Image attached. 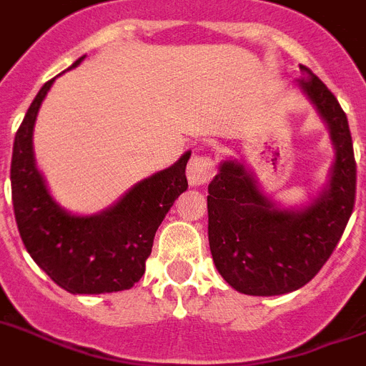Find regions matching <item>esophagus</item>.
<instances>
[{"mask_svg": "<svg viewBox=\"0 0 366 366\" xmlns=\"http://www.w3.org/2000/svg\"><path fill=\"white\" fill-rule=\"evenodd\" d=\"M188 180L192 186H202V184L210 182V178L216 173V165L214 159L208 154H193L188 164Z\"/></svg>", "mask_w": 366, "mask_h": 366, "instance_id": "obj_1", "label": "esophagus"}]
</instances>
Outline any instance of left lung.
Instances as JSON below:
<instances>
[{
    "label": "left lung",
    "instance_id": "8db88e82",
    "mask_svg": "<svg viewBox=\"0 0 366 366\" xmlns=\"http://www.w3.org/2000/svg\"><path fill=\"white\" fill-rule=\"evenodd\" d=\"M300 87L330 128L335 162L330 182L302 210L279 208L242 164L227 159L208 186L212 259L230 287L249 296L302 288L327 262L355 202V158L348 119L322 79L303 64Z\"/></svg>",
    "mask_w": 366,
    "mask_h": 366
}]
</instances>
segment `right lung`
<instances>
[{"mask_svg":"<svg viewBox=\"0 0 366 366\" xmlns=\"http://www.w3.org/2000/svg\"><path fill=\"white\" fill-rule=\"evenodd\" d=\"M79 57L70 66H78ZM42 85L14 137L11 186L14 217L27 253L70 294L128 290L143 277L154 234L178 195L188 189L186 152L177 164L137 182L112 208L74 216L51 199L33 156V126L50 91Z\"/></svg>","mask_w":366,"mask_h":366,"instance_id":"add662e5","label":"right lung"}]
</instances>
